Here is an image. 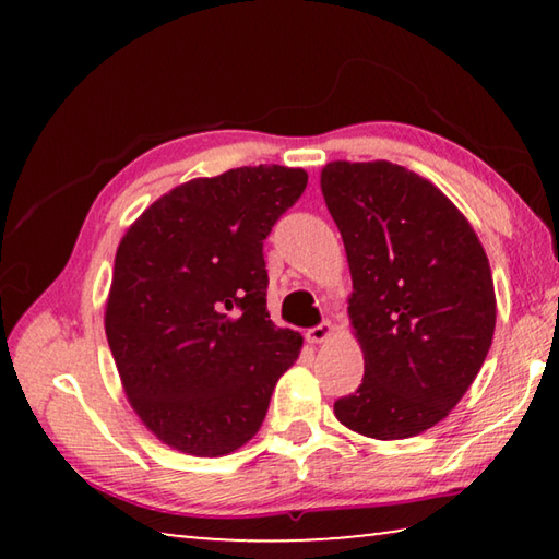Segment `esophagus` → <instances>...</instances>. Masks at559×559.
I'll return each mask as SVG.
<instances>
[{"label": "esophagus", "instance_id": "34e87169", "mask_svg": "<svg viewBox=\"0 0 559 559\" xmlns=\"http://www.w3.org/2000/svg\"><path fill=\"white\" fill-rule=\"evenodd\" d=\"M333 325H330V323H320V325H316V328H310L308 330V333H306V337L310 340V343H325V340L330 337V335H333Z\"/></svg>", "mask_w": 559, "mask_h": 559}]
</instances>
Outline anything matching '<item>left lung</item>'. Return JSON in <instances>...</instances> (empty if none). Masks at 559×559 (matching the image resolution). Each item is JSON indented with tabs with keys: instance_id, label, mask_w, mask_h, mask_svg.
<instances>
[{
	"instance_id": "8db88e82",
	"label": "left lung",
	"mask_w": 559,
	"mask_h": 559,
	"mask_svg": "<svg viewBox=\"0 0 559 559\" xmlns=\"http://www.w3.org/2000/svg\"><path fill=\"white\" fill-rule=\"evenodd\" d=\"M343 236L349 323L365 355L340 424L370 439H409L439 424L476 380L493 343L496 290L476 231L429 179L386 159L320 173Z\"/></svg>"
}]
</instances>
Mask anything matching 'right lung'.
Masks as SVG:
<instances>
[{
    "label": "right lung",
    "mask_w": 559,
    "mask_h": 559,
    "mask_svg": "<svg viewBox=\"0 0 559 559\" xmlns=\"http://www.w3.org/2000/svg\"><path fill=\"white\" fill-rule=\"evenodd\" d=\"M308 185L306 169L236 167L175 187L122 236L106 335L130 406L189 456L257 437L302 337L266 310L263 239Z\"/></svg>",
    "instance_id": "add662e5"
}]
</instances>
